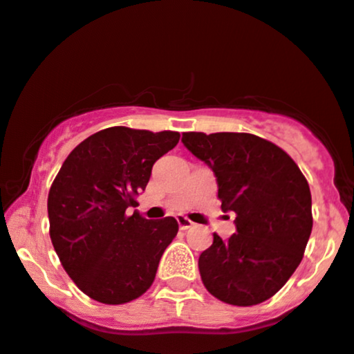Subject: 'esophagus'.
Returning a JSON list of instances; mask_svg holds the SVG:
<instances>
[{"instance_id":"esophagus-1","label":"esophagus","mask_w":354,"mask_h":354,"mask_svg":"<svg viewBox=\"0 0 354 354\" xmlns=\"http://www.w3.org/2000/svg\"><path fill=\"white\" fill-rule=\"evenodd\" d=\"M176 220H178V225H180L181 230H189V228L195 227V223H193L189 218H186V216H183V215H178Z\"/></svg>"}]
</instances>
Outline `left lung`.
Returning a JSON list of instances; mask_svg holds the SVG:
<instances>
[{
  "instance_id": "left-lung-1",
  "label": "left lung",
  "mask_w": 354,
  "mask_h": 354,
  "mask_svg": "<svg viewBox=\"0 0 354 354\" xmlns=\"http://www.w3.org/2000/svg\"><path fill=\"white\" fill-rule=\"evenodd\" d=\"M183 145L212 168L223 212L235 213L228 240L213 234L198 259L212 296L232 306L267 301L301 263L313 230L310 189L294 159L259 136L183 133Z\"/></svg>"
}]
</instances>
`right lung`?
Returning <instances> with one entry per match:
<instances>
[{"instance_id":"right-lung-1","label":"right lung","mask_w":354,"mask_h":354,"mask_svg":"<svg viewBox=\"0 0 354 354\" xmlns=\"http://www.w3.org/2000/svg\"><path fill=\"white\" fill-rule=\"evenodd\" d=\"M178 141L174 131L107 127L80 142L53 180L50 239L70 279L94 301L124 304L153 284L178 221L127 209L138 205L154 162Z\"/></svg>"}]
</instances>
